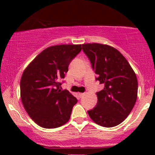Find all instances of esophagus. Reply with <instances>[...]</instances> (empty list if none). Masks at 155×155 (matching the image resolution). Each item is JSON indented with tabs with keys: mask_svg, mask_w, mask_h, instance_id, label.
Returning <instances> with one entry per match:
<instances>
[{
	"mask_svg": "<svg viewBox=\"0 0 155 155\" xmlns=\"http://www.w3.org/2000/svg\"><path fill=\"white\" fill-rule=\"evenodd\" d=\"M84 95V93H79V96L80 97H83V96Z\"/></svg>",
	"mask_w": 155,
	"mask_h": 155,
	"instance_id": "1",
	"label": "esophagus"
}]
</instances>
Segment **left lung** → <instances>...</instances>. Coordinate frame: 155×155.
I'll list each match as a JSON object with an SVG mask.
<instances>
[{"instance_id": "left-lung-1", "label": "left lung", "mask_w": 155, "mask_h": 155, "mask_svg": "<svg viewBox=\"0 0 155 155\" xmlns=\"http://www.w3.org/2000/svg\"><path fill=\"white\" fill-rule=\"evenodd\" d=\"M95 78L104 88L97 92V103L87 111L92 120L106 127L122 123L136 102L138 80L125 58L115 48L102 44H82Z\"/></svg>"}]
</instances>
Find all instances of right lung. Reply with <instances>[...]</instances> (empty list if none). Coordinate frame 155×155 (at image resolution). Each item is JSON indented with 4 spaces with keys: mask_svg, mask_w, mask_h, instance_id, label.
<instances>
[{
    "mask_svg": "<svg viewBox=\"0 0 155 155\" xmlns=\"http://www.w3.org/2000/svg\"><path fill=\"white\" fill-rule=\"evenodd\" d=\"M81 50V44H63L42 51L23 72L21 100L30 117L40 127L56 128L69 120L77 99L61 90L71 60Z\"/></svg>",
    "mask_w": 155,
    "mask_h": 155,
    "instance_id": "obj_1",
    "label": "right lung"
}]
</instances>
